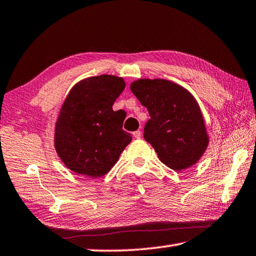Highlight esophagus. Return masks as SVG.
Returning <instances> with one entry per match:
<instances>
[{
	"mask_svg": "<svg viewBox=\"0 0 256 256\" xmlns=\"http://www.w3.org/2000/svg\"><path fill=\"white\" fill-rule=\"evenodd\" d=\"M141 136H142L141 131H136V132H133V136L136 138H141Z\"/></svg>",
	"mask_w": 256,
	"mask_h": 256,
	"instance_id": "esophagus-1",
	"label": "esophagus"
}]
</instances>
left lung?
I'll return each mask as SVG.
<instances>
[{"instance_id":"left-lung-1","label":"left lung","mask_w":256,"mask_h":256,"mask_svg":"<svg viewBox=\"0 0 256 256\" xmlns=\"http://www.w3.org/2000/svg\"><path fill=\"white\" fill-rule=\"evenodd\" d=\"M131 92L144 107L150 120L144 138L160 162L176 172L185 170L201 159L210 138L196 99L183 86L164 79H138Z\"/></svg>"}]
</instances>
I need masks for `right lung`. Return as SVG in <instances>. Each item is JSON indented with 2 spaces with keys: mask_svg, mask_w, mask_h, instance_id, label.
<instances>
[{
  "mask_svg": "<svg viewBox=\"0 0 256 256\" xmlns=\"http://www.w3.org/2000/svg\"><path fill=\"white\" fill-rule=\"evenodd\" d=\"M124 88L123 78L102 74L80 80L68 94L55 123L54 146L76 174L106 175L132 141L122 128L123 114L112 110Z\"/></svg>",
  "mask_w": 256,
  "mask_h": 256,
  "instance_id": "add662e5",
  "label": "right lung"
}]
</instances>
